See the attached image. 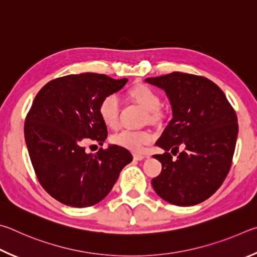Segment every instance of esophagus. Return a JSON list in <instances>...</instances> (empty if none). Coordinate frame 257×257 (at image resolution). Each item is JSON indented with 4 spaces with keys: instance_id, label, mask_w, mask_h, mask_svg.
Instances as JSON below:
<instances>
[{
    "instance_id": "esophagus-1",
    "label": "esophagus",
    "mask_w": 257,
    "mask_h": 257,
    "mask_svg": "<svg viewBox=\"0 0 257 257\" xmlns=\"http://www.w3.org/2000/svg\"><path fill=\"white\" fill-rule=\"evenodd\" d=\"M133 158L136 159V160H143L145 158H147V156L141 155V154H134L133 155Z\"/></svg>"
}]
</instances>
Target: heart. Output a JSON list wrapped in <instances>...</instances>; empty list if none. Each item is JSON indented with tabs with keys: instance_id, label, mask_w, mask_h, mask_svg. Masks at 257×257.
<instances>
[{
	"instance_id": "heart-1",
	"label": "heart",
	"mask_w": 257,
	"mask_h": 257,
	"mask_svg": "<svg viewBox=\"0 0 257 257\" xmlns=\"http://www.w3.org/2000/svg\"><path fill=\"white\" fill-rule=\"evenodd\" d=\"M130 96L148 110L149 120H156L160 116V97L154 89L147 84H137L130 90ZM99 116L108 127L115 128L118 125L119 101L115 94H108L99 103ZM154 139L150 130H123L112 138V141L126 149L142 151L146 145Z\"/></svg>"
}]
</instances>
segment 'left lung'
<instances>
[{"instance_id":"left-lung-1","label":"left lung","mask_w":257,"mask_h":257,"mask_svg":"<svg viewBox=\"0 0 257 257\" xmlns=\"http://www.w3.org/2000/svg\"><path fill=\"white\" fill-rule=\"evenodd\" d=\"M146 82L165 90L173 110L156 142L165 154L154 156L163 169L152 187L172 204H199L214 194L230 169L238 136L236 112L222 90L204 76L173 72ZM179 146L184 150L178 155Z\"/></svg>"}]
</instances>
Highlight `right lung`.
Returning a JSON list of instances; mask_svg holds the SVG:
<instances>
[{"label":"right lung","instance_id":"right-lung-1","mask_svg":"<svg viewBox=\"0 0 257 257\" xmlns=\"http://www.w3.org/2000/svg\"><path fill=\"white\" fill-rule=\"evenodd\" d=\"M127 79L81 73L49 81L35 97L25 121V139L39 183L49 195L74 208L105 199L132 161L123 147L111 145L87 154L84 145L107 139L99 103L124 87Z\"/></svg>","mask_w":257,"mask_h":257}]
</instances>
